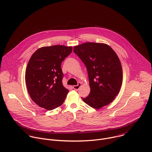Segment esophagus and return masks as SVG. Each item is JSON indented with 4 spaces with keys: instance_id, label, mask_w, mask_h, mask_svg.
<instances>
[{
    "instance_id": "esophagus-1",
    "label": "esophagus",
    "mask_w": 152,
    "mask_h": 152,
    "mask_svg": "<svg viewBox=\"0 0 152 152\" xmlns=\"http://www.w3.org/2000/svg\"><path fill=\"white\" fill-rule=\"evenodd\" d=\"M80 86H81V83H78L77 85H74L73 86V88L75 90H78L79 88L80 87Z\"/></svg>"
}]
</instances>
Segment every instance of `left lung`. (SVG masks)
<instances>
[{
  "label": "left lung",
  "instance_id": "8db88e82",
  "mask_svg": "<svg viewBox=\"0 0 152 152\" xmlns=\"http://www.w3.org/2000/svg\"><path fill=\"white\" fill-rule=\"evenodd\" d=\"M74 52L88 72L91 91L82 100L95 109L112 102L122 84L123 71L116 53L103 43L85 42L75 46Z\"/></svg>",
  "mask_w": 152,
  "mask_h": 152
}]
</instances>
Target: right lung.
Segmentation results:
<instances>
[{
	"instance_id": "right-lung-1",
	"label": "right lung",
	"mask_w": 152,
	"mask_h": 152,
	"mask_svg": "<svg viewBox=\"0 0 152 152\" xmlns=\"http://www.w3.org/2000/svg\"><path fill=\"white\" fill-rule=\"evenodd\" d=\"M72 52V47L55 45L35 51L28 64L25 80L32 100L39 106L52 110L61 106L69 90L62 84V62Z\"/></svg>"
}]
</instances>
